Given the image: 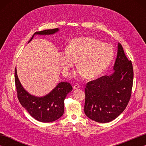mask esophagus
I'll use <instances>...</instances> for the list:
<instances>
[{
    "instance_id": "obj_1",
    "label": "esophagus",
    "mask_w": 146,
    "mask_h": 146,
    "mask_svg": "<svg viewBox=\"0 0 146 146\" xmlns=\"http://www.w3.org/2000/svg\"><path fill=\"white\" fill-rule=\"evenodd\" d=\"M80 88V85L78 84V83H75V84L74 85V86H73L74 89H78Z\"/></svg>"
}]
</instances>
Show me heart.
Wrapping results in <instances>:
<instances>
[{
    "label": "heart",
    "instance_id": "obj_1",
    "mask_svg": "<svg viewBox=\"0 0 146 146\" xmlns=\"http://www.w3.org/2000/svg\"><path fill=\"white\" fill-rule=\"evenodd\" d=\"M111 46L91 37L75 38L70 42L67 51L59 53V60L65 75L77 61L79 73L87 78L103 73L113 58Z\"/></svg>",
    "mask_w": 146,
    "mask_h": 146
}]
</instances>
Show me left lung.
<instances>
[{"mask_svg":"<svg viewBox=\"0 0 146 146\" xmlns=\"http://www.w3.org/2000/svg\"><path fill=\"white\" fill-rule=\"evenodd\" d=\"M113 71L111 75L89 82L85 88V113L95 122L107 123L116 119L131 98L134 78L132 64L120 43Z\"/></svg>","mask_w":146,"mask_h":146,"instance_id":"1","label":"left lung"}]
</instances>
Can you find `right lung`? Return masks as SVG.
Instances as JSON below:
<instances>
[{"mask_svg": "<svg viewBox=\"0 0 146 146\" xmlns=\"http://www.w3.org/2000/svg\"><path fill=\"white\" fill-rule=\"evenodd\" d=\"M58 28L36 32L35 35H51L57 33ZM15 83L19 101L34 119L41 122H51L58 120L64 113V101L68 93L73 90L70 83H59L48 94L41 97L29 94L22 86L18 78L16 68L15 69Z\"/></svg>", "mask_w": 146, "mask_h": 146, "instance_id": "1", "label": "right lung"}]
</instances>
